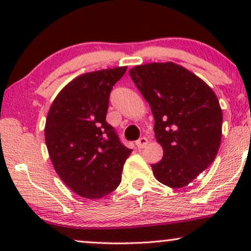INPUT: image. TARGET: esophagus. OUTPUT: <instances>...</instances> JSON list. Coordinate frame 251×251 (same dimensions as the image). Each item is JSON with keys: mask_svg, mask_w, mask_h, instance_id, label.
Returning <instances> with one entry per match:
<instances>
[{"mask_svg": "<svg viewBox=\"0 0 251 251\" xmlns=\"http://www.w3.org/2000/svg\"><path fill=\"white\" fill-rule=\"evenodd\" d=\"M136 145L138 149H144L147 145V138L146 137H140V138L136 142Z\"/></svg>", "mask_w": 251, "mask_h": 251, "instance_id": "obj_1", "label": "esophagus"}]
</instances>
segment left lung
<instances>
[{
    "label": "left lung",
    "instance_id": "obj_1",
    "mask_svg": "<svg viewBox=\"0 0 251 251\" xmlns=\"http://www.w3.org/2000/svg\"><path fill=\"white\" fill-rule=\"evenodd\" d=\"M149 102L154 132L163 149L152 164L160 183L181 188L214 162L222 138L223 112L209 85L180 65L152 63L130 70Z\"/></svg>",
    "mask_w": 251,
    "mask_h": 251
}]
</instances>
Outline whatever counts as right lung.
I'll return each mask as SVG.
<instances>
[{
  "instance_id": "right-lung-1",
  "label": "right lung",
  "mask_w": 251,
  "mask_h": 251,
  "mask_svg": "<svg viewBox=\"0 0 251 251\" xmlns=\"http://www.w3.org/2000/svg\"><path fill=\"white\" fill-rule=\"evenodd\" d=\"M126 67L82 74L54 99L47 116L46 143L51 162L74 193L100 199L121 183L132 150L106 121L109 96Z\"/></svg>"
}]
</instances>
